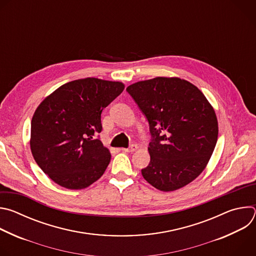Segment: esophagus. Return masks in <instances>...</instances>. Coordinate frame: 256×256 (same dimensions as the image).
<instances>
[{"instance_id":"1","label":"esophagus","mask_w":256,"mask_h":256,"mask_svg":"<svg viewBox=\"0 0 256 256\" xmlns=\"http://www.w3.org/2000/svg\"><path fill=\"white\" fill-rule=\"evenodd\" d=\"M138 149V146L136 144H132L128 148H126V149H122L124 152H134Z\"/></svg>"}]
</instances>
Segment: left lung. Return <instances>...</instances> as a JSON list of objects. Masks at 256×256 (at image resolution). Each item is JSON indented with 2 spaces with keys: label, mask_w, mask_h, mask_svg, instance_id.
I'll use <instances>...</instances> for the list:
<instances>
[{
  "label": "left lung",
  "mask_w": 256,
  "mask_h": 256,
  "mask_svg": "<svg viewBox=\"0 0 256 256\" xmlns=\"http://www.w3.org/2000/svg\"><path fill=\"white\" fill-rule=\"evenodd\" d=\"M149 124V165L142 177L162 192L194 180L206 168L218 140V120L206 96L179 78L158 77L126 88Z\"/></svg>",
  "instance_id": "obj_1"
}]
</instances>
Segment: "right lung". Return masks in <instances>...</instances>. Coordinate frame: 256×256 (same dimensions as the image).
<instances>
[{
  "instance_id": "obj_1",
  "label": "right lung",
  "mask_w": 256,
  "mask_h": 256,
  "mask_svg": "<svg viewBox=\"0 0 256 256\" xmlns=\"http://www.w3.org/2000/svg\"><path fill=\"white\" fill-rule=\"evenodd\" d=\"M124 89L120 82L80 79L60 86L40 104L31 120L30 148L56 184L82 190L103 175L112 155L99 140L101 114Z\"/></svg>"
}]
</instances>
